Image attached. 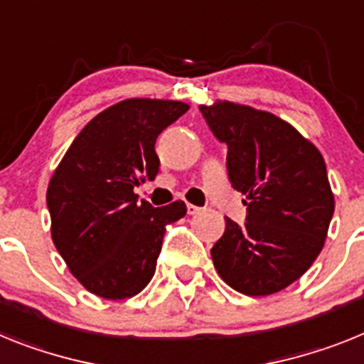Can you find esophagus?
Segmentation results:
<instances>
[{"instance_id":"1","label":"esophagus","mask_w":364,"mask_h":364,"mask_svg":"<svg viewBox=\"0 0 364 364\" xmlns=\"http://www.w3.org/2000/svg\"><path fill=\"white\" fill-rule=\"evenodd\" d=\"M200 210H201V208L196 207V205H192V203L186 205V213H188V214H198V213H200Z\"/></svg>"}]
</instances>
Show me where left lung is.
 I'll return each instance as SVG.
<instances>
[{
	"label": "left lung",
	"mask_w": 364,
	"mask_h": 364,
	"mask_svg": "<svg viewBox=\"0 0 364 364\" xmlns=\"http://www.w3.org/2000/svg\"><path fill=\"white\" fill-rule=\"evenodd\" d=\"M200 109L229 148V181L247 205L245 225L225 218L223 236L210 249L214 267L243 295L282 291L309 269L328 236L335 200L324 157L269 112L229 100Z\"/></svg>",
	"instance_id": "obj_1"
}]
</instances>
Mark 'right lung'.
Here are the masks:
<instances>
[{
	"mask_svg": "<svg viewBox=\"0 0 364 364\" xmlns=\"http://www.w3.org/2000/svg\"><path fill=\"white\" fill-rule=\"evenodd\" d=\"M188 104L126 99L93 117L50 176V238L87 291L106 300L141 293L156 273L166 225L181 200L154 208L134 188L159 170L156 139Z\"/></svg>",
	"mask_w": 364,
	"mask_h": 364,
	"instance_id": "right-lung-1",
	"label": "right lung"
}]
</instances>
